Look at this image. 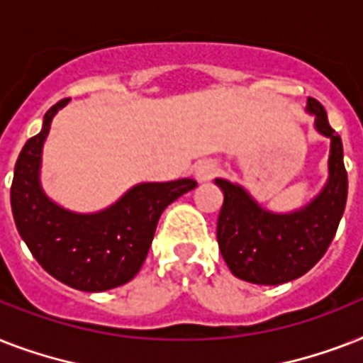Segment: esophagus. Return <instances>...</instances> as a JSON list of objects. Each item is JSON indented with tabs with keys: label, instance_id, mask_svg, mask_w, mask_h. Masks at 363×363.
<instances>
[{
	"label": "esophagus",
	"instance_id": "1",
	"mask_svg": "<svg viewBox=\"0 0 363 363\" xmlns=\"http://www.w3.org/2000/svg\"><path fill=\"white\" fill-rule=\"evenodd\" d=\"M216 171H218V167L213 160H199L198 164L194 165V177L199 182L211 181L216 175Z\"/></svg>",
	"mask_w": 363,
	"mask_h": 363
}]
</instances>
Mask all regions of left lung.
I'll return each instance as SVG.
<instances>
[{"label":"left lung","instance_id":"8db88e82","mask_svg":"<svg viewBox=\"0 0 363 363\" xmlns=\"http://www.w3.org/2000/svg\"><path fill=\"white\" fill-rule=\"evenodd\" d=\"M305 111L315 116V130L330 139L328 179L322 190L299 209H265L238 182L215 179L224 194L216 239L233 275L252 284L275 286L305 275L330 247L347 203L343 143L324 107L307 98Z\"/></svg>","mask_w":363,"mask_h":363}]
</instances>
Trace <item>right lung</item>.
Wrapping results in <instances>:
<instances>
[{
  "instance_id": "add662e5",
  "label": "right lung",
  "mask_w": 363,
  "mask_h": 363,
  "mask_svg": "<svg viewBox=\"0 0 363 363\" xmlns=\"http://www.w3.org/2000/svg\"><path fill=\"white\" fill-rule=\"evenodd\" d=\"M67 101L62 99L47 111L41 131L22 148L14 165L11 207L20 238L43 269L75 290L105 292L139 273L160 215L198 182H139L96 213H77L58 205L43 190V145L52 118Z\"/></svg>"
}]
</instances>
